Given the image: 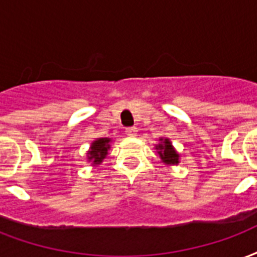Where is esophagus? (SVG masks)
<instances>
[{"label":"esophagus","mask_w":257,"mask_h":257,"mask_svg":"<svg viewBox=\"0 0 257 257\" xmlns=\"http://www.w3.org/2000/svg\"><path fill=\"white\" fill-rule=\"evenodd\" d=\"M125 133H126V135H128V136H131V137L136 136L137 128H136V126H129V128L125 129Z\"/></svg>","instance_id":"34e87169"}]
</instances>
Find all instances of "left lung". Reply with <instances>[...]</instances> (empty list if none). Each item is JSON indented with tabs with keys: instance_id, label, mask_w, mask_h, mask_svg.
I'll use <instances>...</instances> for the list:
<instances>
[{
	"instance_id": "left-lung-1",
	"label": "left lung",
	"mask_w": 257,
	"mask_h": 257,
	"mask_svg": "<svg viewBox=\"0 0 257 257\" xmlns=\"http://www.w3.org/2000/svg\"><path fill=\"white\" fill-rule=\"evenodd\" d=\"M160 148V158L163 162L166 163H178V154L175 152V150L172 148L171 143L168 142L167 139L164 140V144H160L159 146Z\"/></svg>"
}]
</instances>
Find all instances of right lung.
<instances>
[{"mask_svg":"<svg viewBox=\"0 0 257 257\" xmlns=\"http://www.w3.org/2000/svg\"><path fill=\"white\" fill-rule=\"evenodd\" d=\"M109 142H110L109 139H98L97 142H94L91 146V151H89V159H93L94 163H101L109 150Z\"/></svg>","mask_w":257,"mask_h":257,"instance_id":"right-lung-1","label":"right lung"}]
</instances>
